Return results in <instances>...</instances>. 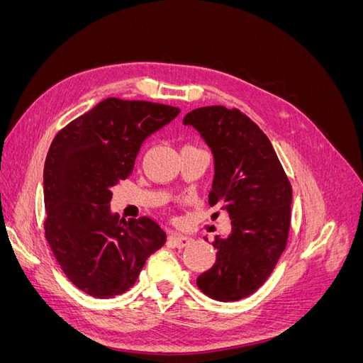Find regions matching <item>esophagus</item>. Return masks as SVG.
<instances>
[{
    "label": "esophagus",
    "mask_w": 363,
    "mask_h": 363,
    "mask_svg": "<svg viewBox=\"0 0 363 363\" xmlns=\"http://www.w3.org/2000/svg\"><path fill=\"white\" fill-rule=\"evenodd\" d=\"M192 240H194V238L189 235H182V233H171L169 235V244H172L174 247H179V248H183L188 244H191Z\"/></svg>",
    "instance_id": "esophagus-1"
}]
</instances>
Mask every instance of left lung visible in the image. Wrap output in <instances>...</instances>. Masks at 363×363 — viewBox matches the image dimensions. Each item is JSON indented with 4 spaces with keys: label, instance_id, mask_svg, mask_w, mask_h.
Returning a JSON list of instances; mask_svg holds the SVG:
<instances>
[{
    "label": "left lung",
    "instance_id": "obj_1",
    "mask_svg": "<svg viewBox=\"0 0 363 363\" xmlns=\"http://www.w3.org/2000/svg\"><path fill=\"white\" fill-rule=\"evenodd\" d=\"M200 131L215 157L208 204L232 219V233L215 236V265L196 286L218 301H238L268 280L286 248L292 186L269 139L239 108L207 106L183 119Z\"/></svg>",
    "mask_w": 363,
    "mask_h": 363
}]
</instances>
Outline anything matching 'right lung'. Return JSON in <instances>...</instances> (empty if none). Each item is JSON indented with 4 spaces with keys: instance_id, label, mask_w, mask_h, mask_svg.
Instances as JSON below:
<instances>
[{
    "instance_id": "obj_1",
    "label": "right lung",
    "mask_w": 363,
    "mask_h": 363,
    "mask_svg": "<svg viewBox=\"0 0 363 363\" xmlns=\"http://www.w3.org/2000/svg\"><path fill=\"white\" fill-rule=\"evenodd\" d=\"M179 113V107L111 96L51 142L43 168L45 236L65 276L95 298L127 292L167 240L155 219L124 221L108 204L113 186L133 171L142 142Z\"/></svg>"
}]
</instances>
